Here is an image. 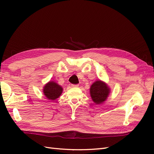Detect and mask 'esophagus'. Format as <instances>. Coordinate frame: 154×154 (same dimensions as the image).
I'll return each instance as SVG.
<instances>
[{
    "mask_svg": "<svg viewBox=\"0 0 154 154\" xmlns=\"http://www.w3.org/2000/svg\"><path fill=\"white\" fill-rule=\"evenodd\" d=\"M79 86L78 84H72V87H78Z\"/></svg>",
    "mask_w": 154,
    "mask_h": 154,
    "instance_id": "34e87169",
    "label": "esophagus"
}]
</instances>
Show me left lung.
<instances>
[{"label":"left lung","instance_id":"1","mask_svg":"<svg viewBox=\"0 0 154 154\" xmlns=\"http://www.w3.org/2000/svg\"><path fill=\"white\" fill-rule=\"evenodd\" d=\"M109 88L104 82L96 81L91 85L90 88L91 96L96 104H101L105 101L109 94Z\"/></svg>","mask_w":154,"mask_h":154}]
</instances>
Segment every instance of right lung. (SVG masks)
Wrapping results in <instances>:
<instances>
[{
    "mask_svg": "<svg viewBox=\"0 0 154 154\" xmlns=\"http://www.w3.org/2000/svg\"><path fill=\"white\" fill-rule=\"evenodd\" d=\"M63 88L57 83L50 82L44 87V93L49 100H55L61 95Z\"/></svg>",
    "mask_w": 154,
    "mask_h": 154,
    "instance_id": "obj_1",
    "label": "right lung"
}]
</instances>
